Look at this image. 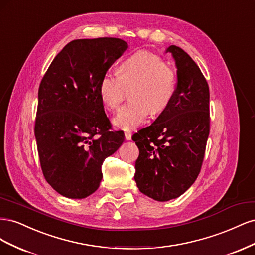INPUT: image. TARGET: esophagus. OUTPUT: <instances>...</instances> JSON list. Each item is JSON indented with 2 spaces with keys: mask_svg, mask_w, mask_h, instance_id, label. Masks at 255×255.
<instances>
[{
  "mask_svg": "<svg viewBox=\"0 0 255 255\" xmlns=\"http://www.w3.org/2000/svg\"><path fill=\"white\" fill-rule=\"evenodd\" d=\"M125 136H126V139L127 140H130V138H132V133L128 132H128L125 133Z\"/></svg>",
  "mask_w": 255,
  "mask_h": 255,
  "instance_id": "esophagus-1",
  "label": "esophagus"
}]
</instances>
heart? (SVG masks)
I'll list each match as a JSON object with an SVG mask.
<instances>
[{
    "label": "heart",
    "instance_id": "b5f03b06",
    "mask_svg": "<svg viewBox=\"0 0 255 255\" xmlns=\"http://www.w3.org/2000/svg\"><path fill=\"white\" fill-rule=\"evenodd\" d=\"M176 73L156 54L140 51L119 66V75L105 73L99 82V96L103 104L116 110L130 89L129 103L123 105L113 120L114 125L132 129L146 119L150 112H163L175 92Z\"/></svg>",
    "mask_w": 255,
    "mask_h": 255
}]
</instances>
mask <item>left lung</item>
Returning <instances> with one entry per match:
<instances>
[{
  "instance_id": "1",
  "label": "left lung",
  "mask_w": 255,
  "mask_h": 255,
  "mask_svg": "<svg viewBox=\"0 0 255 255\" xmlns=\"http://www.w3.org/2000/svg\"><path fill=\"white\" fill-rule=\"evenodd\" d=\"M177 83L170 103L132 139L139 149L134 175L143 195L165 202L183 195L198 177L210 134V89L200 68L176 45Z\"/></svg>"
}]
</instances>
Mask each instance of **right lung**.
Returning <instances> with one entry per match:
<instances>
[{
  "label": "right lung",
  "mask_w": 255,
  "mask_h": 255,
  "mask_svg": "<svg viewBox=\"0 0 255 255\" xmlns=\"http://www.w3.org/2000/svg\"><path fill=\"white\" fill-rule=\"evenodd\" d=\"M119 38L78 39L53 59L38 90L35 137L44 179L66 198L99 188L106 157L125 140L112 126L99 82L128 49Z\"/></svg>",
  "instance_id": "obj_1"
}]
</instances>
